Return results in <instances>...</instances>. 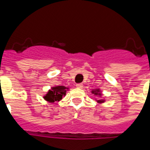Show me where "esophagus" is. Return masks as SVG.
I'll return each mask as SVG.
<instances>
[{
	"instance_id": "1",
	"label": "esophagus",
	"mask_w": 150,
	"mask_h": 150,
	"mask_svg": "<svg viewBox=\"0 0 150 150\" xmlns=\"http://www.w3.org/2000/svg\"><path fill=\"white\" fill-rule=\"evenodd\" d=\"M76 87L78 88H83V84H77Z\"/></svg>"
}]
</instances>
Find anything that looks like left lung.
Returning a JSON list of instances; mask_svg holds the SVG:
<instances>
[{"mask_svg": "<svg viewBox=\"0 0 150 150\" xmlns=\"http://www.w3.org/2000/svg\"><path fill=\"white\" fill-rule=\"evenodd\" d=\"M91 93H93V94H94L95 96H97V97H100V99H99V100H96L98 103H103L105 102V100H104V99L100 98V97H102V93H101V91H100V89L93 90V91H91Z\"/></svg>", "mask_w": 150, "mask_h": 150, "instance_id": "obj_1", "label": "left lung"}]
</instances>
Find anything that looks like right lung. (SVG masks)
Masks as SVG:
<instances>
[{"instance_id": "obj_1", "label": "right lung", "mask_w": 150, "mask_h": 150, "mask_svg": "<svg viewBox=\"0 0 150 150\" xmlns=\"http://www.w3.org/2000/svg\"><path fill=\"white\" fill-rule=\"evenodd\" d=\"M69 90V88H66L65 86H55L52 87L51 89L48 91L45 96H44V99L47 102L51 103L59 101L62 99V97L66 96V91Z\"/></svg>"}]
</instances>
